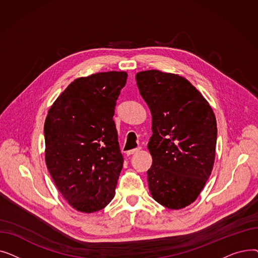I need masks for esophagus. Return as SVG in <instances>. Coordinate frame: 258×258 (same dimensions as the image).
<instances>
[{
  "mask_svg": "<svg viewBox=\"0 0 258 258\" xmlns=\"http://www.w3.org/2000/svg\"><path fill=\"white\" fill-rule=\"evenodd\" d=\"M138 152H140V147L134 148V150H131V151H127V152H126V155H127V156H131V155H134V154H137Z\"/></svg>",
  "mask_w": 258,
  "mask_h": 258,
  "instance_id": "34e87169",
  "label": "esophagus"
}]
</instances>
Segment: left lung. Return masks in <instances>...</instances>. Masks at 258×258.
<instances>
[{
	"label": "left lung",
	"mask_w": 258,
	"mask_h": 258,
	"mask_svg": "<svg viewBox=\"0 0 258 258\" xmlns=\"http://www.w3.org/2000/svg\"><path fill=\"white\" fill-rule=\"evenodd\" d=\"M136 80L152 113L151 195L162 206L182 209L197 200L211 174L218 136L214 113L178 74L148 70L137 73Z\"/></svg>",
	"instance_id": "obj_1"
}]
</instances>
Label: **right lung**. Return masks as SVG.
<instances>
[{"mask_svg": "<svg viewBox=\"0 0 258 258\" xmlns=\"http://www.w3.org/2000/svg\"><path fill=\"white\" fill-rule=\"evenodd\" d=\"M126 72L79 77L54 101L44 133L47 168L77 211L103 209L114 196L123 157L113 116Z\"/></svg>", "mask_w": 258, "mask_h": 258, "instance_id": "add662e5", "label": "right lung"}]
</instances>
